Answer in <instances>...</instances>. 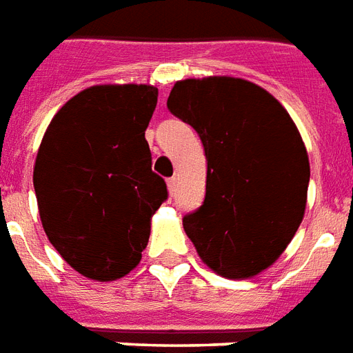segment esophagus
<instances>
[{"label":"esophagus","instance_id":"1","mask_svg":"<svg viewBox=\"0 0 353 353\" xmlns=\"http://www.w3.org/2000/svg\"><path fill=\"white\" fill-rule=\"evenodd\" d=\"M168 190H170V194H176V190H177V177H170L168 179Z\"/></svg>","mask_w":353,"mask_h":353}]
</instances>
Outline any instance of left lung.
<instances>
[{
	"label": "left lung",
	"instance_id": "1",
	"mask_svg": "<svg viewBox=\"0 0 353 353\" xmlns=\"http://www.w3.org/2000/svg\"><path fill=\"white\" fill-rule=\"evenodd\" d=\"M168 110L202 140L205 198L183 228L211 270L245 279L270 268L299 228L309 157L275 97L241 78L181 80Z\"/></svg>",
	"mask_w": 353,
	"mask_h": 353
}]
</instances>
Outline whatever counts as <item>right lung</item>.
I'll use <instances>...</instances> for the list:
<instances>
[{"mask_svg":"<svg viewBox=\"0 0 353 353\" xmlns=\"http://www.w3.org/2000/svg\"><path fill=\"white\" fill-rule=\"evenodd\" d=\"M153 85H93L70 99L44 132L33 187L43 228L83 276L114 281L137 268L151 215L168 198L145 140Z\"/></svg>","mask_w":353,"mask_h":353,"instance_id":"1","label":"right lung"}]
</instances>
